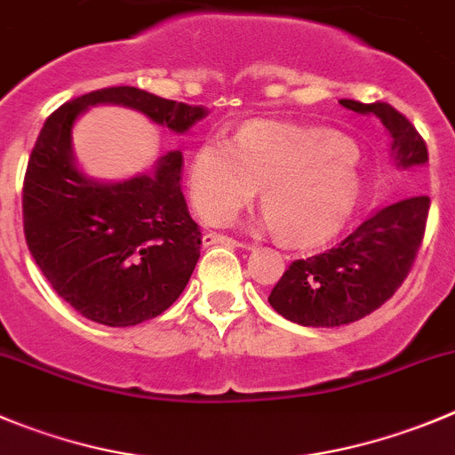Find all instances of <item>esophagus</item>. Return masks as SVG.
Masks as SVG:
<instances>
[{"label":"esophagus","instance_id":"obj_1","mask_svg":"<svg viewBox=\"0 0 455 455\" xmlns=\"http://www.w3.org/2000/svg\"><path fill=\"white\" fill-rule=\"evenodd\" d=\"M203 243H205V245L220 243V245H228V248L250 250V243H243V241H236V239H232V236H225V235H205V236H203Z\"/></svg>","mask_w":455,"mask_h":455}]
</instances>
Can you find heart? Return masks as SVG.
I'll return each mask as SVG.
<instances>
[{"instance_id": "obj_1", "label": "heart", "mask_w": 455, "mask_h": 455, "mask_svg": "<svg viewBox=\"0 0 455 455\" xmlns=\"http://www.w3.org/2000/svg\"><path fill=\"white\" fill-rule=\"evenodd\" d=\"M360 156L350 142L323 129L252 123L236 145L207 138L194 151L189 189L210 223L232 219L261 188L266 223L285 245L308 248L341 225L357 198Z\"/></svg>"}]
</instances>
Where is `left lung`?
Wrapping results in <instances>:
<instances>
[{"label": "left lung", "mask_w": 455, "mask_h": 455, "mask_svg": "<svg viewBox=\"0 0 455 455\" xmlns=\"http://www.w3.org/2000/svg\"><path fill=\"white\" fill-rule=\"evenodd\" d=\"M355 114L378 116L391 133L395 167L429 163L418 129L387 102L341 100ZM429 196L413 194L364 216L335 248L297 259L272 288V308L290 322L332 328L357 322L395 295L413 267L429 216Z\"/></svg>", "instance_id": "obj_1"}]
</instances>
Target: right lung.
I'll use <instances>...</instances> for the list:
<instances>
[{"mask_svg":"<svg viewBox=\"0 0 455 455\" xmlns=\"http://www.w3.org/2000/svg\"><path fill=\"white\" fill-rule=\"evenodd\" d=\"M95 105L129 107L176 133L207 109L136 86H109L55 109L30 151L21 189L24 236L46 281L82 317L136 326L179 299L203 236L180 192V151L163 156L151 174L123 183H95L76 170L73 123Z\"/></svg>","mask_w":455,"mask_h":455,"instance_id":"right-lung-1","label":"right lung"}]
</instances>
